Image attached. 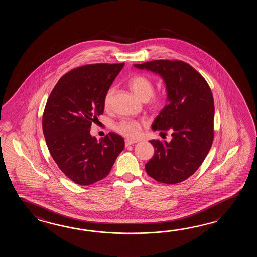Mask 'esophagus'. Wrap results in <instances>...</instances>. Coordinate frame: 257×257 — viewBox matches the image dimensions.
<instances>
[{
    "label": "esophagus",
    "instance_id": "34e87169",
    "mask_svg": "<svg viewBox=\"0 0 257 257\" xmlns=\"http://www.w3.org/2000/svg\"><path fill=\"white\" fill-rule=\"evenodd\" d=\"M136 142L137 141L126 139V140H125V145H126V146H130V145H132V144H134V143H136Z\"/></svg>",
    "mask_w": 257,
    "mask_h": 257
}]
</instances>
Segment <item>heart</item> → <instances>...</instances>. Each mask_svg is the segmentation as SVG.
Returning <instances> with one entry per match:
<instances>
[{
  "label": "heart",
  "instance_id": "1",
  "mask_svg": "<svg viewBox=\"0 0 257 257\" xmlns=\"http://www.w3.org/2000/svg\"><path fill=\"white\" fill-rule=\"evenodd\" d=\"M128 84L133 93L136 94L142 101H149L151 107L154 110L163 108L166 102V95L164 93L153 94L154 84L151 78L144 74H137L132 77ZM114 93V88H109L104 96V106L108 108L111 104ZM115 131L123 136L135 139L140 135L142 128V123L134 119H123L118 122L115 126Z\"/></svg>",
  "mask_w": 257,
  "mask_h": 257
}]
</instances>
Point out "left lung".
I'll use <instances>...</instances> for the list:
<instances>
[{
	"mask_svg": "<svg viewBox=\"0 0 257 257\" xmlns=\"http://www.w3.org/2000/svg\"><path fill=\"white\" fill-rule=\"evenodd\" d=\"M164 79L168 104L154 119L153 131H172L170 142L152 140L154 155L145 169L161 183L174 185L191 176L208 155L214 139V100L204 77L182 60L135 64Z\"/></svg>",
	"mask_w": 257,
	"mask_h": 257,
	"instance_id": "left-lung-1",
	"label": "left lung"
}]
</instances>
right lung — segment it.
Segmentation results:
<instances>
[{
	"label": "right lung",
	"mask_w": 257,
	"mask_h": 257,
	"mask_svg": "<svg viewBox=\"0 0 257 257\" xmlns=\"http://www.w3.org/2000/svg\"><path fill=\"white\" fill-rule=\"evenodd\" d=\"M125 63H96L67 72L49 94L42 127L47 146L61 172L78 185L89 186L110 173L124 150L114 132L97 141L92 123L104 113V96Z\"/></svg>",
	"instance_id": "1"
}]
</instances>
